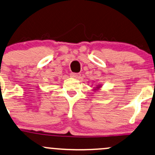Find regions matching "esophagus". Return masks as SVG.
Returning a JSON list of instances; mask_svg holds the SVG:
<instances>
[{"label":"esophagus","mask_w":155,"mask_h":155,"mask_svg":"<svg viewBox=\"0 0 155 155\" xmlns=\"http://www.w3.org/2000/svg\"><path fill=\"white\" fill-rule=\"evenodd\" d=\"M80 76H81V74H74V73H72V74H71V77L74 78V79H79V78H80Z\"/></svg>","instance_id":"esophagus-1"}]
</instances>
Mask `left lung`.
I'll use <instances>...</instances> for the list:
<instances>
[{"instance_id": "8db88e82", "label": "left lung", "mask_w": 155, "mask_h": 155, "mask_svg": "<svg viewBox=\"0 0 155 155\" xmlns=\"http://www.w3.org/2000/svg\"><path fill=\"white\" fill-rule=\"evenodd\" d=\"M101 87V84H98V85H97V87H96V88H95V91H98V90H99L100 88Z\"/></svg>"}]
</instances>
